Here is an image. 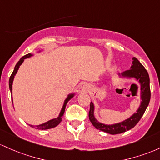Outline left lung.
I'll return each mask as SVG.
<instances>
[{
  "instance_id": "8db88e82",
  "label": "left lung",
  "mask_w": 160,
  "mask_h": 160,
  "mask_svg": "<svg viewBox=\"0 0 160 160\" xmlns=\"http://www.w3.org/2000/svg\"><path fill=\"white\" fill-rule=\"evenodd\" d=\"M123 75L125 76L134 77L136 79L139 81V82L141 83V94L142 102H141V106H140L139 109H138L136 113H134L129 119L125 120L122 122L111 125H104V124L98 122L95 119L94 116V105L91 102V104H90L89 119L91 122L98 130L103 131V132L111 134L122 133V132H125L134 128L143 116L150 100V95H151V94H150V78H149L148 72L136 57L133 58V62H132V66L131 67V69L125 71V72H123Z\"/></svg>"
}]
</instances>
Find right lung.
Wrapping results in <instances>:
<instances>
[{
    "instance_id": "1",
    "label": "right lung",
    "mask_w": 160,
    "mask_h": 160,
    "mask_svg": "<svg viewBox=\"0 0 160 160\" xmlns=\"http://www.w3.org/2000/svg\"><path fill=\"white\" fill-rule=\"evenodd\" d=\"M31 56H32L31 53H28V54H26V55H25V56H23L22 58L20 59V60L18 61L17 65L15 66V68H14V70L12 72L11 75H10V80H9V87H10V91H11V93H12V81H13V78H14V75H15L16 73H17V72L18 70V69H19V66H20L21 64L22 63V62H23V60H24V59H26V58H27V57H31ZM72 97H73V95H69V96L68 97V98L66 100L65 103H64L63 107H62V110H61V112H60V116H59L57 118H56V119H53L50 120V121L44 123V124H41V125H36V128H35V125H30V126L32 127V128H37V129H41V130H45V129H49V128H54V127H56L57 125H58L60 123V122L62 121V116H63L64 112H65V108H66V103H68V101H69V100H70L71 98H72Z\"/></svg>"
}]
</instances>
